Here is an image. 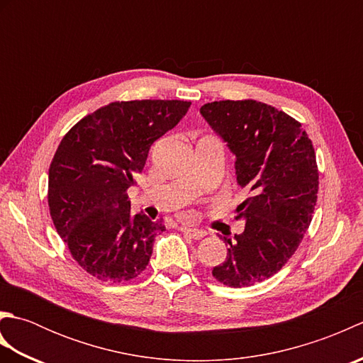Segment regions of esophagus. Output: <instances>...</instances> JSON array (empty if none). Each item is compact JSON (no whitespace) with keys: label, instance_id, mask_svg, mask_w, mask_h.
Segmentation results:
<instances>
[{"label":"esophagus","instance_id":"34e87169","mask_svg":"<svg viewBox=\"0 0 363 363\" xmlns=\"http://www.w3.org/2000/svg\"><path fill=\"white\" fill-rule=\"evenodd\" d=\"M181 230L184 234H187L189 237L195 238V240H199V238H203L207 235L206 230L203 229H196V228H181Z\"/></svg>","mask_w":363,"mask_h":363}]
</instances>
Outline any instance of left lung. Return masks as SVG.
I'll return each mask as SVG.
<instances>
[{"mask_svg":"<svg viewBox=\"0 0 363 363\" xmlns=\"http://www.w3.org/2000/svg\"><path fill=\"white\" fill-rule=\"evenodd\" d=\"M235 156L237 182L250 198L237 207L245 230L228 242V256L212 269L218 282L242 289L287 264L309 229L318 194V167L301 123L273 106L213 101L199 109Z\"/></svg>","mask_w":363,"mask_h":363,"instance_id":"1","label":"left lung"}]
</instances>
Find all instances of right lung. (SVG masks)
Instances as JSON below:
<instances>
[{
    "label": "right lung",
    "mask_w": 363,
    "mask_h": 363,
    "mask_svg": "<svg viewBox=\"0 0 363 363\" xmlns=\"http://www.w3.org/2000/svg\"><path fill=\"white\" fill-rule=\"evenodd\" d=\"M190 107L179 99L115 101L68 130L48 174V206L73 259L101 281L126 282L146 268L162 220L130 213L135 186L151 145Z\"/></svg>",
    "instance_id": "obj_1"
}]
</instances>
